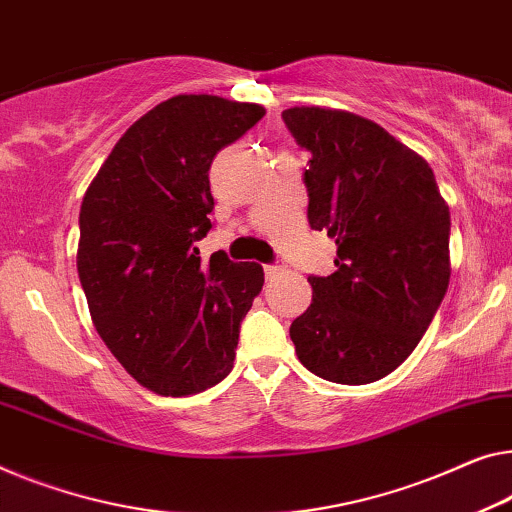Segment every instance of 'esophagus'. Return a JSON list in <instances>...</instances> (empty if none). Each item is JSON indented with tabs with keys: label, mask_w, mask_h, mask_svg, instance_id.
<instances>
[{
	"label": "esophagus",
	"mask_w": 512,
	"mask_h": 512,
	"mask_svg": "<svg viewBox=\"0 0 512 512\" xmlns=\"http://www.w3.org/2000/svg\"><path fill=\"white\" fill-rule=\"evenodd\" d=\"M280 271H282L280 264H264V276L266 278H276V276H280Z\"/></svg>",
	"instance_id": "obj_1"
}]
</instances>
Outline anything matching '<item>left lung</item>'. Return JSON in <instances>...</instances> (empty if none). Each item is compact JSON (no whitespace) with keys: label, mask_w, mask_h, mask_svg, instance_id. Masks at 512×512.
Here are the masks:
<instances>
[{"label":"left lung","mask_w":512,"mask_h":512,"mask_svg":"<svg viewBox=\"0 0 512 512\" xmlns=\"http://www.w3.org/2000/svg\"><path fill=\"white\" fill-rule=\"evenodd\" d=\"M282 121L312 156L310 227L338 246L331 276L308 278L312 303L289 335L312 375L370 384L407 361L444 301L451 213L430 165L375 121L329 108Z\"/></svg>","instance_id":"obj_1"}]
</instances>
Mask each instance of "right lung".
I'll return each mask as SVG.
<instances>
[{
  "instance_id": "1",
  "label": "right lung",
  "mask_w": 512,
  "mask_h": 512,
  "mask_svg": "<svg viewBox=\"0 0 512 512\" xmlns=\"http://www.w3.org/2000/svg\"><path fill=\"white\" fill-rule=\"evenodd\" d=\"M264 108L174 96L114 144L80 207L78 276L98 335L131 377L160 395L202 393L230 375L239 329L264 271L225 250L202 262L209 170Z\"/></svg>"
}]
</instances>
